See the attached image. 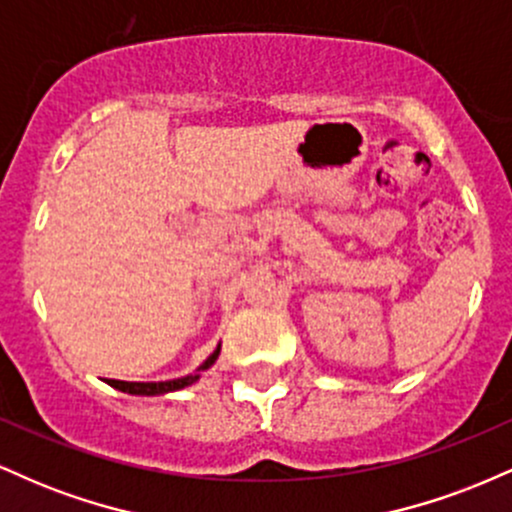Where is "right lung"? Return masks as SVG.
Listing matches in <instances>:
<instances>
[{"mask_svg":"<svg viewBox=\"0 0 512 512\" xmlns=\"http://www.w3.org/2000/svg\"><path fill=\"white\" fill-rule=\"evenodd\" d=\"M219 351H221V346H216L214 354H211V356L207 358V361H204L202 366L197 368L195 375H185V378H178V380H166V383H125V380H108V385H113L115 390L129 392V395H146V397H151V395H166V392L182 390V387L197 383L199 373H202V370H207V368L211 366V363H214L216 358H219Z\"/></svg>","mask_w":512,"mask_h":512,"instance_id":"right-lung-1","label":"right lung"}]
</instances>
